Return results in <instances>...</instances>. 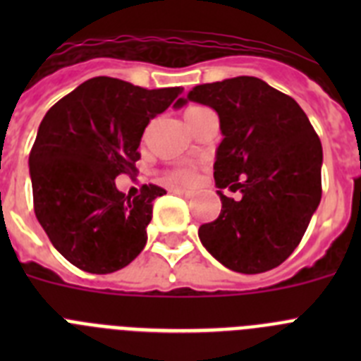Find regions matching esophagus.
<instances>
[{
    "label": "esophagus",
    "instance_id": "34e87169",
    "mask_svg": "<svg viewBox=\"0 0 361 361\" xmlns=\"http://www.w3.org/2000/svg\"><path fill=\"white\" fill-rule=\"evenodd\" d=\"M173 193H177V195H180V197H186V199H191V197H193V193H191V191L183 190V188H173Z\"/></svg>",
    "mask_w": 361,
    "mask_h": 361
}]
</instances>
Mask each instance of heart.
<instances>
[{"mask_svg":"<svg viewBox=\"0 0 361 361\" xmlns=\"http://www.w3.org/2000/svg\"><path fill=\"white\" fill-rule=\"evenodd\" d=\"M206 110V108L200 106H191L188 108L186 116H193V114H199V111ZM195 171L190 170V168H178V170H173L168 173V180L170 183H177V184H193L195 183Z\"/></svg>","mask_w":361,"mask_h":361,"instance_id":"1","label":"heart"}]
</instances>
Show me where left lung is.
<instances>
[{"instance_id":"left-lung-1","label":"left lung","mask_w":361,"mask_h":361,"mask_svg":"<svg viewBox=\"0 0 361 361\" xmlns=\"http://www.w3.org/2000/svg\"><path fill=\"white\" fill-rule=\"evenodd\" d=\"M219 114L224 135L213 177L220 215L199 228L202 245L228 269L255 275L280 264L304 237L322 199V142L295 99L258 78L199 85L186 99ZM224 187L240 190L229 200Z\"/></svg>"}]
</instances>
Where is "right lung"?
Returning a JSON list of instances; mask_svg holds the SVG:
<instances>
[{
  "mask_svg": "<svg viewBox=\"0 0 361 361\" xmlns=\"http://www.w3.org/2000/svg\"><path fill=\"white\" fill-rule=\"evenodd\" d=\"M180 94L178 86L146 90L94 78L41 121L28 159L34 212L54 247L79 269L114 273L146 245L153 200L166 191L145 184L132 199L116 177L135 173L145 128Z\"/></svg>",
  "mask_w": 361,
  "mask_h": 361,
  "instance_id": "1",
  "label": "right lung"
}]
</instances>
